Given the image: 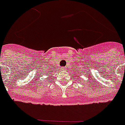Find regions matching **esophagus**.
I'll use <instances>...</instances> for the list:
<instances>
[{
  "label": "esophagus",
  "mask_w": 125,
  "mask_h": 125,
  "mask_svg": "<svg viewBox=\"0 0 125 125\" xmlns=\"http://www.w3.org/2000/svg\"><path fill=\"white\" fill-rule=\"evenodd\" d=\"M66 68H67V67H62V70H66Z\"/></svg>",
  "instance_id": "1"
}]
</instances>
